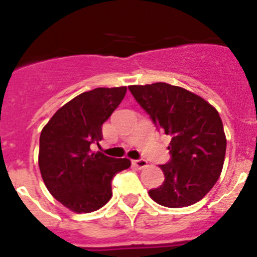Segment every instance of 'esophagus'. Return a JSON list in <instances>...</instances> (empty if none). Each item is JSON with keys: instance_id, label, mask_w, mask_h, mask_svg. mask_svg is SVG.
Listing matches in <instances>:
<instances>
[{"instance_id": "1", "label": "esophagus", "mask_w": 257, "mask_h": 257, "mask_svg": "<svg viewBox=\"0 0 257 257\" xmlns=\"http://www.w3.org/2000/svg\"><path fill=\"white\" fill-rule=\"evenodd\" d=\"M133 165L135 166V167H138V169H144V167L148 166V162L145 160H143V158H140V160H134Z\"/></svg>"}]
</instances>
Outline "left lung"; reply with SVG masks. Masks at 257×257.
<instances>
[{
    "mask_svg": "<svg viewBox=\"0 0 257 257\" xmlns=\"http://www.w3.org/2000/svg\"><path fill=\"white\" fill-rule=\"evenodd\" d=\"M128 90L157 128L171 138V160L161 165L165 181L149 190L151 198L171 208L201 201L219 179L225 158L226 139L217 110L198 95L170 83Z\"/></svg>",
    "mask_w": 257,
    "mask_h": 257,
    "instance_id": "obj_1",
    "label": "left lung"
}]
</instances>
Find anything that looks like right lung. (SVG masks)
I'll list each match as a JSON object with an SVG mask.
<instances>
[{"label":"right lung","mask_w":257,"mask_h":257,"mask_svg":"<svg viewBox=\"0 0 257 257\" xmlns=\"http://www.w3.org/2000/svg\"><path fill=\"white\" fill-rule=\"evenodd\" d=\"M127 87L94 88L61 106L40 136L38 165L54 198L77 213L92 212L112 197V179L128 169L127 158H112L90 149L103 139L101 127Z\"/></svg>","instance_id":"right-lung-1"}]
</instances>
